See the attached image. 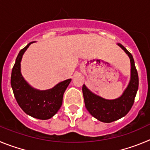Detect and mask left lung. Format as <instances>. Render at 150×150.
Returning <instances> with one entry per match:
<instances>
[{
  "mask_svg": "<svg viewBox=\"0 0 150 150\" xmlns=\"http://www.w3.org/2000/svg\"><path fill=\"white\" fill-rule=\"evenodd\" d=\"M120 47L129 56L131 63V78L127 87L122 95L114 99H106L89 90L86 85L82 87L85 107L89 113L98 120L103 122H111L125 117L132 108L134 102V97L138 89V75L134 60L132 54L120 43Z\"/></svg>",
  "mask_w": 150,
  "mask_h": 150,
  "instance_id": "obj_1",
  "label": "left lung"
}]
</instances>
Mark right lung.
Segmentation results:
<instances>
[{"label":"right lung","mask_w":150,"mask_h":150,"mask_svg":"<svg viewBox=\"0 0 150 150\" xmlns=\"http://www.w3.org/2000/svg\"><path fill=\"white\" fill-rule=\"evenodd\" d=\"M33 42H30L18 53L11 75V86L18 105L28 115L40 120H48L57 114L63 102V93L72 79L60 82L48 90L33 88L25 81L21 72L23 54Z\"/></svg>","instance_id":"obj_1"}]
</instances>
